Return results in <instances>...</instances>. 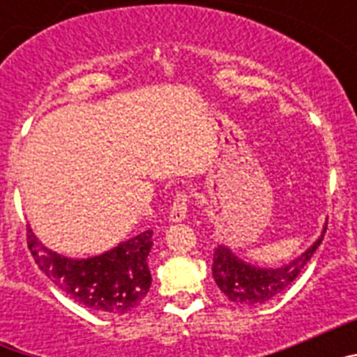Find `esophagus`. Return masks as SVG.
I'll return each instance as SVG.
<instances>
[{
	"mask_svg": "<svg viewBox=\"0 0 357 357\" xmlns=\"http://www.w3.org/2000/svg\"><path fill=\"white\" fill-rule=\"evenodd\" d=\"M188 204L189 197L185 191H178L173 198V206L169 207V220L173 223H181L185 220V214H188Z\"/></svg>",
	"mask_w": 357,
	"mask_h": 357,
	"instance_id": "esophagus-1",
	"label": "esophagus"
}]
</instances>
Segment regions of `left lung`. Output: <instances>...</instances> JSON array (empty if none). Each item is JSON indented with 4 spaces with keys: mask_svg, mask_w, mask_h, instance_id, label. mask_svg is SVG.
<instances>
[{
    "mask_svg": "<svg viewBox=\"0 0 357 357\" xmlns=\"http://www.w3.org/2000/svg\"><path fill=\"white\" fill-rule=\"evenodd\" d=\"M327 230L324 225L320 238L298 257L279 268H263L239 259L225 245H218L213 255V277L220 291L227 301L238 305H259L272 301L273 296L284 291L298 273L304 270L307 261L313 257Z\"/></svg>",
    "mask_w": 357,
    "mask_h": 357,
    "instance_id": "obj_1",
    "label": "left lung"
}]
</instances>
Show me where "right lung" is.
Instances as JSON below:
<instances>
[{
  "label": "right lung",
  "mask_w": 357,
  "mask_h": 357,
  "mask_svg": "<svg viewBox=\"0 0 357 357\" xmlns=\"http://www.w3.org/2000/svg\"><path fill=\"white\" fill-rule=\"evenodd\" d=\"M151 234L153 230H144L103 254L71 259L43 245L28 229V248L40 272L73 301L94 313L127 314L143 304L150 289Z\"/></svg>",
  "instance_id": "add662e5"
}]
</instances>
